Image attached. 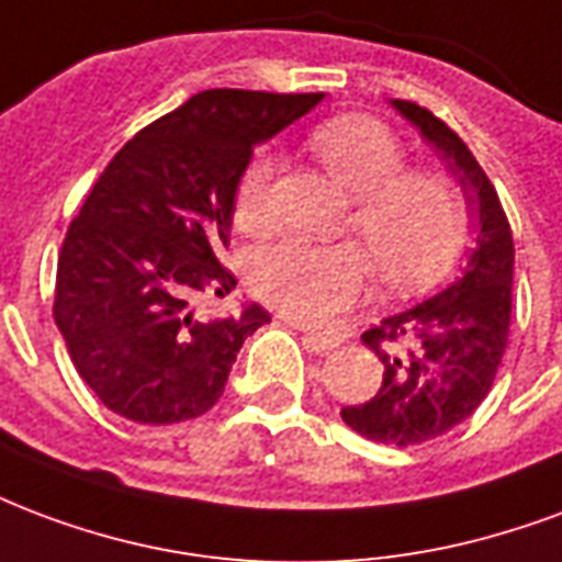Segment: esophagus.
<instances>
[{
    "label": "esophagus",
    "mask_w": 562,
    "mask_h": 562,
    "mask_svg": "<svg viewBox=\"0 0 562 562\" xmlns=\"http://www.w3.org/2000/svg\"><path fill=\"white\" fill-rule=\"evenodd\" d=\"M303 342H306V348L315 351V355H327V351H334L336 345H339L334 336H327V334H306L303 336Z\"/></svg>",
    "instance_id": "esophagus-1"
}]
</instances>
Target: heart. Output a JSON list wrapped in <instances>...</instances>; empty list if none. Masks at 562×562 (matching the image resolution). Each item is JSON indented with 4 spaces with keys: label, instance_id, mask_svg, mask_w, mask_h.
Returning a JSON list of instances; mask_svg holds the SVG:
<instances>
[{
    "label": "heart",
    "instance_id": "heart-1",
    "mask_svg": "<svg viewBox=\"0 0 562 562\" xmlns=\"http://www.w3.org/2000/svg\"><path fill=\"white\" fill-rule=\"evenodd\" d=\"M336 184L355 199L351 228L393 292H417L450 268L464 238V202L450 178L402 172L405 148L369 115H339L310 136ZM247 235L273 226V157L252 160L235 199ZM247 280L261 301L292 318L322 322L355 303L372 282V261L357 244L285 238L256 249Z\"/></svg>",
    "mask_w": 562,
    "mask_h": 562
}]
</instances>
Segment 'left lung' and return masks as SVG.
I'll use <instances>...</instances> for the list:
<instances>
[{
  "label": "left lung",
  "instance_id": "obj_1",
  "mask_svg": "<svg viewBox=\"0 0 562 562\" xmlns=\"http://www.w3.org/2000/svg\"><path fill=\"white\" fill-rule=\"evenodd\" d=\"M390 106L447 164L476 223L468 265L450 285L363 334L384 375L369 402L342 408L345 426L378 443L414 447L456 429L488 396L509 336L515 247L501 199L459 133L417 103Z\"/></svg>",
  "mask_w": 562,
  "mask_h": 562
}]
</instances>
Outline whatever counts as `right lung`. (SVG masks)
Instances as JSON below:
<instances>
[{"instance_id":"right-lung-1","label":"right lung","mask_w":562,"mask_h":562,"mask_svg":"<svg viewBox=\"0 0 562 562\" xmlns=\"http://www.w3.org/2000/svg\"><path fill=\"white\" fill-rule=\"evenodd\" d=\"M322 98L199 91L136 133L94 181L61 244L53 315L106 408L169 426L217 405L240 345L270 315L259 303L202 315L196 303L235 289L220 252L252 148Z\"/></svg>"}]
</instances>
